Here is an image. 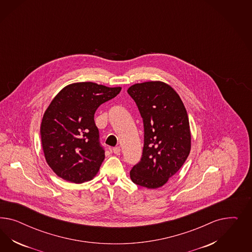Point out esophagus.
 <instances>
[{
	"instance_id": "1",
	"label": "esophagus",
	"mask_w": 252,
	"mask_h": 252,
	"mask_svg": "<svg viewBox=\"0 0 252 252\" xmlns=\"http://www.w3.org/2000/svg\"><path fill=\"white\" fill-rule=\"evenodd\" d=\"M121 152V149H120V147H115L114 149H113V153H115V154H119Z\"/></svg>"
}]
</instances>
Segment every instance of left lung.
Segmentation results:
<instances>
[{"mask_svg":"<svg viewBox=\"0 0 252 252\" xmlns=\"http://www.w3.org/2000/svg\"><path fill=\"white\" fill-rule=\"evenodd\" d=\"M127 93L143 119L144 147L130 171L133 183L158 189L182 167L190 153L189 121L176 91L160 81L131 86Z\"/></svg>","mask_w":252,"mask_h":252,"instance_id":"left-lung-1","label":"left lung"}]
</instances>
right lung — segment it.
Returning a JSON list of instances; mask_svg holds the SVG:
<instances>
[{
    "label": "right lung",
    "mask_w": 252,
    "mask_h": 252,
    "mask_svg": "<svg viewBox=\"0 0 252 252\" xmlns=\"http://www.w3.org/2000/svg\"><path fill=\"white\" fill-rule=\"evenodd\" d=\"M120 92V87L79 82L64 87L52 100L43 115L40 136L46 161L59 177L81 184L97 175L105 152L94 114Z\"/></svg>",
    "instance_id": "add662e5"
}]
</instances>
